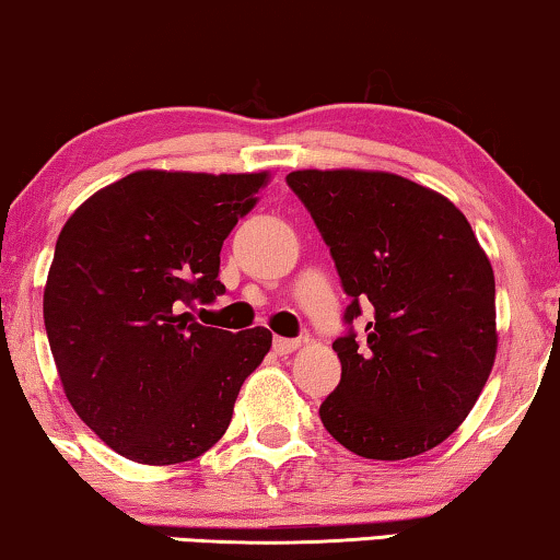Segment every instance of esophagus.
<instances>
[{
    "label": "esophagus",
    "instance_id": "esophagus-1",
    "mask_svg": "<svg viewBox=\"0 0 560 560\" xmlns=\"http://www.w3.org/2000/svg\"><path fill=\"white\" fill-rule=\"evenodd\" d=\"M299 348V340L294 337H273V352L277 355H289V352H294Z\"/></svg>",
    "mask_w": 560,
    "mask_h": 560
}]
</instances>
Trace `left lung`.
<instances>
[{"instance_id": "1", "label": "left lung", "mask_w": 560, "mask_h": 560, "mask_svg": "<svg viewBox=\"0 0 560 560\" xmlns=\"http://www.w3.org/2000/svg\"><path fill=\"white\" fill-rule=\"evenodd\" d=\"M287 185L350 296L332 342L342 377L322 423L365 459L429 452L467 419L498 350L492 266L471 225L439 192L388 172L302 170Z\"/></svg>"}]
</instances>
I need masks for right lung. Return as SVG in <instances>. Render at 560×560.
<instances>
[{"label":"right lung","instance_id":"add662e5","mask_svg":"<svg viewBox=\"0 0 560 560\" xmlns=\"http://www.w3.org/2000/svg\"><path fill=\"white\" fill-rule=\"evenodd\" d=\"M264 183V172H133L60 231L43 302L47 342L70 406L126 459L177 464L208 452L271 348L266 327L235 335L185 312L225 291L220 248Z\"/></svg>","mask_w":560,"mask_h":560}]
</instances>
